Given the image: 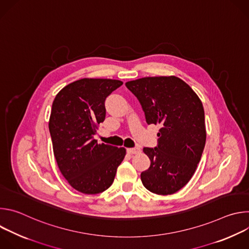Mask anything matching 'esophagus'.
I'll return each mask as SVG.
<instances>
[{
	"instance_id": "esophagus-1",
	"label": "esophagus",
	"mask_w": 249,
	"mask_h": 249,
	"mask_svg": "<svg viewBox=\"0 0 249 249\" xmlns=\"http://www.w3.org/2000/svg\"><path fill=\"white\" fill-rule=\"evenodd\" d=\"M127 152L131 155H136V154H139L141 152V150L139 148H131V149H128Z\"/></svg>"
}]
</instances>
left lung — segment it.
<instances>
[{"label":"left lung","instance_id":"1","mask_svg":"<svg viewBox=\"0 0 249 249\" xmlns=\"http://www.w3.org/2000/svg\"><path fill=\"white\" fill-rule=\"evenodd\" d=\"M148 124H160L158 145L144 148L151 160L141 180L151 192L169 195L184 187L201 160L206 128L203 104L179 78L148 77L126 83Z\"/></svg>","mask_w":249,"mask_h":249}]
</instances>
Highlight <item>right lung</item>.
<instances>
[{
	"instance_id": "obj_1",
	"label": "right lung",
	"mask_w": 249,
	"mask_h": 249,
	"mask_svg": "<svg viewBox=\"0 0 249 249\" xmlns=\"http://www.w3.org/2000/svg\"><path fill=\"white\" fill-rule=\"evenodd\" d=\"M123 83L82 79L56 95L49 119L53 152L63 176L84 194H97L113 183L126 150L98 144L97 125L105 119V99Z\"/></svg>"
}]
</instances>
